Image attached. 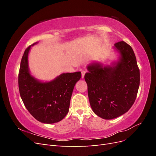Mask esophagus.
<instances>
[{
    "label": "esophagus",
    "instance_id": "obj_1",
    "mask_svg": "<svg viewBox=\"0 0 156 156\" xmlns=\"http://www.w3.org/2000/svg\"><path fill=\"white\" fill-rule=\"evenodd\" d=\"M86 72H87L86 69H82V70H81V75H82V78H84V75H85Z\"/></svg>",
    "mask_w": 156,
    "mask_h": 156
}]
</instances>
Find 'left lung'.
Masks as SVG:
<instances>
[{"label":"left lung","instance_id":"8db88e82","mask_svg":"<svg viewBox=\"0 0 156 156\" xmlns=\"http://www.w3.org/2000/svg\"><path fill=\"white\" fill-rule=\"evenodd\" d=\"M120 60L112 66L92 64L84 75L90 104L96 115L110 120L128 111L134 103L140 84V72L131 47L117 42Z\"/></svg>","mask_w":156,"mask_h":156}]
</instances>
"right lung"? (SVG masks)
Wrapping results in <instances>:
<instances>
[{
	"mask_svg": "<svg viewBox=\"0 0 156 156\" xmlns=\"http://www.w3.org/2000/svg\"><path fill=\"white\" fill-rule=\"evenodd\" d=\"M35 44L28 47L23 55L18 75L19 90L25 107L34 119L42 123L53 124L68 114L73 90L81 73H62L48 83L37 81L28 68V54Z\"/></svg>",
	"mask_w": 156,
	"mask_h": 156,
	"instance_id": "add662e5",
	"label": "right lung"
}]
</instances>
